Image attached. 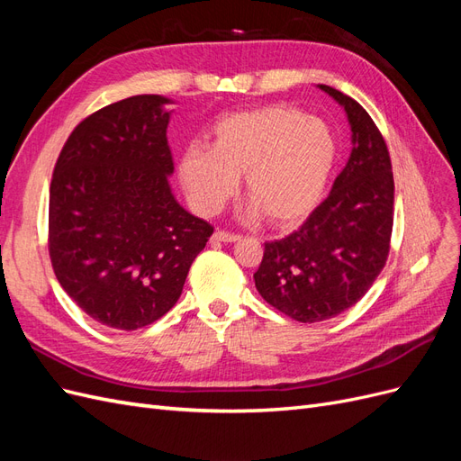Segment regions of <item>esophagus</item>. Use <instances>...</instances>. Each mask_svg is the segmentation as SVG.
<instances>
[{
	"instance_id": "1",
	"label": "esophagus",
	"mask_w": 461,
	"mask_h": 461,
	"mask_svg": "<svg viewBox=\"0 0 461 461\" xmlns=\"http://www.w3.org/2000/svg\"><path fill=\"white\" fill-rule=\"evenodd\" d=\"M212 240L213 242H227V244H230V242H239L240 236L239 234H232V232H225V230H215L213 236H212Z\"/></svg>"
}]
</instances>
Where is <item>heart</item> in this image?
<instances>
[{
  "label": "heart",
  "mask_w": 461,
  "mask_h": 461,
  "mask_svg": "<svg viewBox=\"0 0 461 461\" xmlns=\"http://www.w3.org/2000/svg\"><path fill=\"white\" fill-rule=\"evenodd\" d=\"M337 161L339 140L327 122L290 105H265L219 119L212 146L188 148L178 175L203 215L217 213L244 175L248 217L290 227L323 200Z\"/></svg>",
  "instance_id": "1"
}]
</instances>
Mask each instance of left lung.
<instances>
[{"label":"left lung","instance_id":"8db88e82","mask_svg":"<svg viewBox=\"0 0 461 461\" xmlns=\"http://www.w3.org/2000/svg\"><path fill=\"white\" fill-rule=\"evenodd\" d=\"M319 88L346 111L350 158L298 230L265 242L254 273L261 298L300 323L330 319L366 296L386 263L394 221V176L383 134L350 95Z\"/></svg>","mask_w":461,"mask_h":461}]
</instances>
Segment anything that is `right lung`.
<instances>
[{
    "mask_svg": "<svg viewBox=\"0 0 461 461\" xmlns=\"http://www.w3.org/2000/svg\"><path fill=\"white\" fill-rule=\"evenodd\" d=\"M173 100L132 95L82 121L55 163L50 258L55 276L97 323L136 330L169 312L213 227L169 185Z\"/></svg>",
    "mask_w": 461,
    "mask_h": 461,
    "instance_id": "add662e5",
    "label": "right lung"
}]
</instances>
